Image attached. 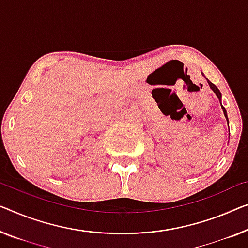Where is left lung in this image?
Listing matches in <instances>:
<instances>
[{"label":"left lung","instance_id":"1","mask_svg":"<svg viewBox=\"0 0 248 248\" xmlns=\"http://www.w3.org/2000/svg\"><path fill=\"white\" fill-rule=\"evenodd\" d=\"M202 76H204V75H202ZM207 82H208L210 89H212V90H213L214 92H215V94L217 95V98H218V99H219V101H220V100H221V93H220V91L218 90V88H217L214 83L210 82V81H209L208 79H207ZM220 105H221V103H220ZM221 109H223L224 114H225V117H226V120H227V123H228V117H227V112H226V110H225V108H224L223 106H221Z\"/></svg>","mask_w":248,"mask_h":248}]
</instances>
